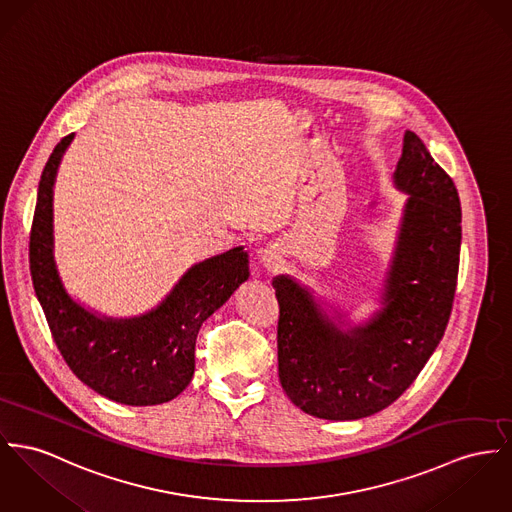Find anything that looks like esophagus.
<instances>
[{
  "mask_svg": "<svg viewBox=\"0 0 512 512\" xmlns=\"http://www.w3.org/2000/svg\"><path fill=\"white\" fill-rule=\"evenodd\" d=\"M260 262H262V266H264L268 272H275V270L281 268V264H283L281 248L275 246V244H270V246L262 248V250H260Z\"/></svg>",
  "mask_w": 512,
  "mask_h": 512,
  "instance_id": "obj_1",
  "label": "esophagus"
}]
</instances>
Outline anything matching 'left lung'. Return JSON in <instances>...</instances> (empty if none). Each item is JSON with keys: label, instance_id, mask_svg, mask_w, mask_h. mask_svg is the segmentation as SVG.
I'll return each mask as SVG.
<instances>
[{"label": "left lung", "instance_id": "obj_1", "mask_svg": "<svg viewBox=\"0 0 512 512\" xmlns=\"http://www.w3.org/2000/svg\"><path fill=\"white\" fill-rule=\"evenodd\" d=\"M394 186L409 198L382 308L367 324L341 330L307 287L289 275L273 277L279 382L308 415L347 421L388 408L443 340L458 279L460 198L452 178L409 130Z\"/></svg>", "mask_w": 512, "mask_h": 512}]
</instances>
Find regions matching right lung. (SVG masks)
Masks as SVG:
<instances>
[{
    "mask_svg": "<svg viewBox=\"0 0 512 512\" xmlns=\"http://www.w3.org/2000/svg\"><path fill=\"white\" fill-rule=\"evenodd\" d=\"M71 139L54 147L38 184L29 244L38 303L81 382L118 404H165L190 384L198 332L248 279V254L237 246L192 266L159 307L141 316L108 318L79 305L54 260V182Z\"/></svg>",
    "mask_w": 512,
    "mask_h": 512,
    "instance_id": "add662e5",
    "label": "right lung"
}]
</instances>
